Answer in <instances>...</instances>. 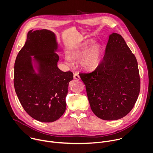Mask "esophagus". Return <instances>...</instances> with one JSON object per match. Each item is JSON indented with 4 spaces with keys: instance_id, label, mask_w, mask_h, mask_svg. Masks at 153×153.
I'll return each instance as SVG.
<instances>
[{
    "instance_id": "34e87169",
    "label": "esophagus",
    "mask_w": 153,
    "mask_h": 153,
    "mask_svg": "<svg viewBox=\"0 0 153 153\" xmlns=\"http://www.w3.org/2000/svg\"><path fill=\"white\" fill-rule=\"evenodd\" d=\"M74 78L76 80H80V76H79V75L77 73H75L74 74Z\"/></svg>"
}]
</instances>
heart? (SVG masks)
I'll list each match as a JSON object with an SVG mask.
<instances>
[{
    "instance_id": "b5f03b06",
    "label": "heart",
    "mask_w": 153,
    "mask_h": 153,
    "mask_svg": "<svg viewBox=\"0 0 153 153\" xmlns=\"http://www.w3.org/2000/svg\"><path fill=\"white\" fill-rule=\"evenodd\" d=\"M93 42V40L91 39L86 40L68 53L69 56L73 59H78L82 56L80 64L83 68L88 71L94 70L99 66L103 55V48L99 43H94L89 47ZM65 60L68 64L70 63V59L67 57L65 58Z\"/></svg>"
}]
</instances>
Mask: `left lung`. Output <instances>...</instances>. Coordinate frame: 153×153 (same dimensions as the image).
Segmentation results:
<instances>
[{
    "label": "left lung",
    "instance_id": "8db88e82",
    "mask_svg": "<svg viewBox=\"0 0 153 153\" xmlns=\"http://www.w3.org/2000/svg\"><path fill=\"white\" fill-rule=\"evenodd\" d=\"M79 76L97 117L117 120L131 111L140 92V76L136 58L121 35L113 33L109 36L99 66Z\"/></svg>",
    "mask_w": 153,
    "mask_h": 153
}]
</instances>
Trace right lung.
Returning <instances> with one entry per match:
<instances>
[{"label": "right lung", "instance_id": "1", "mask_svg": "<svg viewBox=\"0 0 153 153\" xmlns=\"http://www.w3.org/2000/svg\"><path fill=\"white\" fill-rule=\"evenodd\" d=\"M58 48L53 32L31 30L14 63L17 97L25 111L42 122H54L63 115L69 82L73 79L72 72L57 67Z\"/></svg>", "mask_w": 153, "mask_h": 153}]
</instances>
